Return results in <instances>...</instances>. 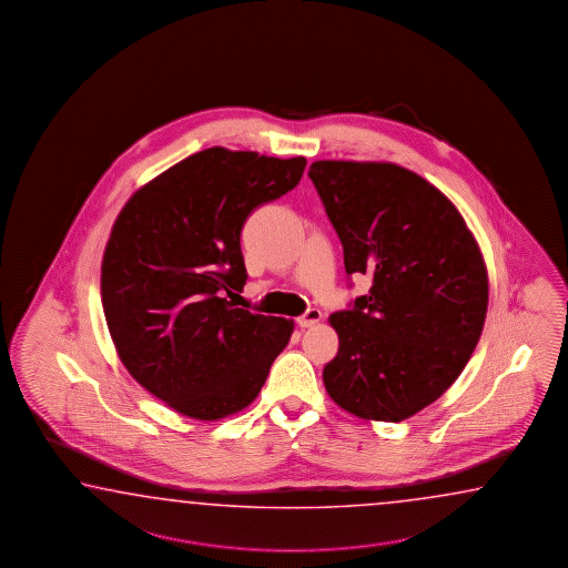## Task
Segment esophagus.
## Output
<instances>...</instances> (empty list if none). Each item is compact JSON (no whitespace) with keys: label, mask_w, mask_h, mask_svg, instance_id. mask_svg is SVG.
Returning <instances> with one entry per match:
<instances>
[{"label":"esophagus","mask_w":568,"mask_h":568,"mask_svg":"<svg viewBox=\"0 0 568 568\" xmlns=\"http://www.w3.org/2000/svg\"><path fill=\"white\" fill-rule=\"evenodd\" d=\"M321 316H323V314H321L318 308H311V311H306L302 316H298L296 323H298L301 328H311L314 324L321 323Z\"/></svg>","instance_id":"obj_1"}]
</instances>
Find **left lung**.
I'll return each mask as SVG.
<instances>
[{
  "label": "left lung",
  "instance_id": "obj_1",
  "mask_svg": "<svg viewBox=\"0 0 568 568\" xmlns=\"http://www.w3.org/2000/svg\"><path fill=\"white\" fill-rule=\"evenodd\" d=\"M308 178L371 288L328 323L338 353L324 387L361 419L397 423L439 399L478 345L488 272L462 213L395 163L316 161Z\"/></svg>",
  "mask_w": 568,
  "mask_h": 568
}]
</instances>
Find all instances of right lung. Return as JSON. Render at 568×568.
<instances>
[{
    "mask_svg": "<svg viewBox=\"0 0 568 568\" xmlns=\"http://www.w3.org/2000/svg\"><path fill=\"white\" fill-rule=\"evenodd\" d=\"M304 156L212 146L124 203L102 257L104 318L119 358L171 409L215 422L245 409L294 323L235 308L247 215L294 190Z\"/></svg>",
    "mask_w": 568,
    "mask_h": 568,
    "instance_id": "right-lung-1",
    "label": "right lung"
}]
</instances>
